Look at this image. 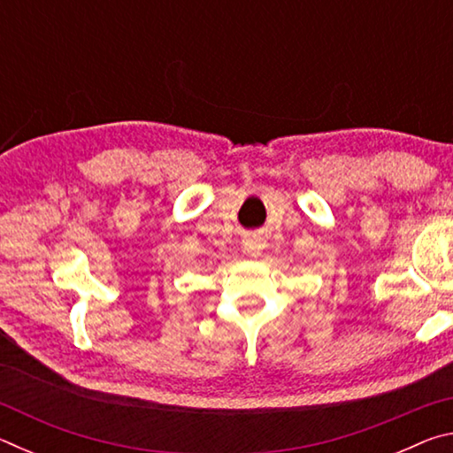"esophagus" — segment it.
I'll use <instances>...</instances> for the list:
<instances>
[{"mask_svg":"<svg viewBox=\"0 0 453 453\" xmlns=\"http://www.w3.org/2000/svg\"><path fill=\"white\" fill-rule=\"evenodd\" d=\"M243 250L248 251L251 257H259V256H262V250H264V240H262V237H257V235L248 237V240L243 242Z\"/></svg>","mask_w":453,"mask_h":453,"instance_id":"obj_1","label":"esophagus"}]
</instances>
